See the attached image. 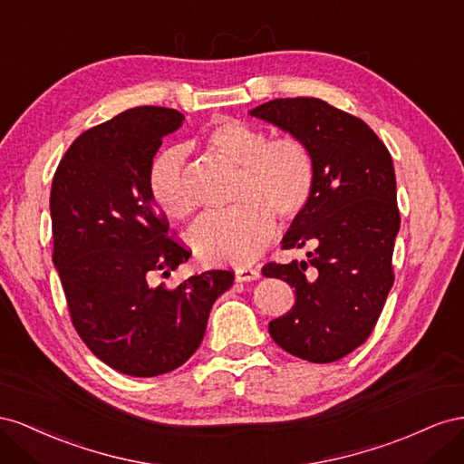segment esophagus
<instances>
[{
    "label": "esophagus",
    "mask_w": 464,
    "mask_h": 464,
    "mask_svg": "<svg viewBox=\"0 0 464 464\" xmlns=\"http://www.w3.org/2000/svg\"><path fill=\"white\" fill-rule=\"evenodd\" d=\"M235 277L237 282H253L260 277V270L250 268V266H239L235 270Z\"/></svg>",
    "instance_id": "34e87169"
}]
</instances>
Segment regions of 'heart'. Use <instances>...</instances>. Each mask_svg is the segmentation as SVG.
Listing matches in <instances>:
<instances>
[{"instance_id":"b5f03b06","label":"heart","mask_w":464,"mask_h":464,"mask_svg":"<svg viewBox=\"0 0 464 464\" xmlns=\"http://www.w3.org/2000/svg\"><path fill=\"white\" fill-rule=\"evenodd\" d=\"M198 145L237 169L227 214H211L190 231L198 256L218 264H245L266 246L276 218L295 221L307 209L316 180L309 145L294 136L274 138L235 118H219L198 138ZM150 190L157 206L177 219L190 218L198 200L187 180L184 155L167 150L150 170Z\"/></svg>"}]
</instances>
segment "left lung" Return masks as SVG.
<instances>
[{"label": "left lung", "instance_id": "left-lung-1", "mask_svg": "<svg viewBox=\"0 0 464 464\" xmlns=\"http://www.w3.org/2000/svg\"><path fill=\"white\" fill-rule=\"evenodd\" d=\"M250 116L305 141L316 167L311 202L282 241L313 253L262 268L295 287V305L270 323V336L301 360L336 362L373 333L394 282L401 214L391 153L362 118L321 99H274Z\"/></svg>", "mask_w": 464, "mask_h": 464}]
</instances>
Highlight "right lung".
Wrapping results in <instances>:
<instances>
[{
    "instance_id": "1",
    "label": "right lung",
    "mask_w": 464,
    "mask_h": 464,
    "mask_svg": "<svg viewBox=\"0 0 464 464\" xmlns=\"http://www.w3.org/2000/svg\"><path fill=\"white\" fill-rule=\"evenodd\" d=\"M175 109L138 107L83 131L52 179L54 253L72 323L101 362L131 377L180 367L202 343L231 270L153 285L190 258L153 204L150 170L163 138L182 126Z\"/></svg>"
}]
</instances>
